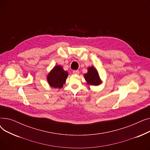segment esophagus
<instances>
[{
	"label": "esophagus",
	"mask_w": 150,
	"mask_h": 150,
	"mask_svg": "<svg viewBox=\"0 0 150 150\" xmlns=\"http://www.w3.org/2000/svg\"><path fill=\"white\" fill-rule=\"evenodd\" d=\"M73 74H75V75H78V74H80V72H79V70H74L73 71Z\"/></svg>",
	"instance_id": "esophagus-1"
}]
</instances>
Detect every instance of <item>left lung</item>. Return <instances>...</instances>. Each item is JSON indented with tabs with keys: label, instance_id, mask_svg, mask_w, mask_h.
Here are the masks:
<instances>
[{
	"label": "left lung",
	"instance_id": "obj_1",
	"mask_svg": "<svg viewBox=\"0 0 150 150\" xmlns=\"http://www.w3.org/2000/svg\"><path fill=\"white\" fill-rule=\"evenodd\" d=\"M85 80L90 85L98 86L101 83L98 73L96 68L91 66L88 68V73L84 75Z\"/></svg>",
	"mask_w": 150,
	"mask_h": 150
}]
</instances>
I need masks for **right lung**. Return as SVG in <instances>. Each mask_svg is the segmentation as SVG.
I'll use <instances>...</instances> for the list:
<instances>
[{"instance_id": "obj_1", "label": "right lung", "mask_w": 150, "mask_h": 150, "mask_svg": "<svg viewBox=\"0 0 150 150\" xmlns=\"http://www.w3.org/2000/svg\"><path fill=\"white\" fill-rule=\"evenodd\" d=\"M68 72L61 66H56L47 75V81L52 88H61L66 83Z\"/></svg>"}]
</instances>
